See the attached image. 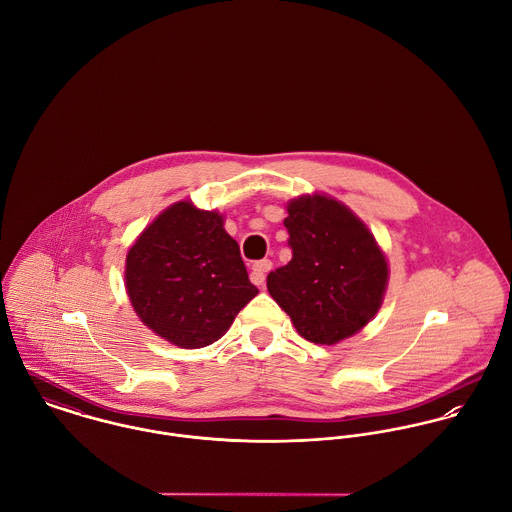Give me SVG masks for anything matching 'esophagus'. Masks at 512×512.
Masks as SVG:
<instances>
[{
  "label": "esophagus",
  "mask_w": 512,
  "mask_h": 512,
  "mask_svg": "<svg viewBox=\"0 0 512 512\" xmlns=\"http://www.w3.org/2000/svg\"><path fill=\"white\" fill-rule=\"evenodd\" d=\"M272 270V262L270 260H260L252 266V272H250V280L252 284L256 286H262L264 280H266V274Z\"/></svg>",
  "instance_id": "34e87169"
}]
</instances>
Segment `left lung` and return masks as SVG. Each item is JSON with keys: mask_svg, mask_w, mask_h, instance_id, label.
<instances>
[{"mask_svg": "<svg viewBox=\"0 0 512 512\" xmlns=\"http://www.w3.org/2000/svg\"><path fill=\"white\" fill-rule=\"evenodd\" d=\"M292 260L268 274V292L297 333L335 345L376 315L388 286V264L372 232L341 201L303 195L288 203Z\"/></svg>", "mask_w": 512, "mask_h": 512, "instance_id": "obj_1", "label": "left lung"}]
</instances>
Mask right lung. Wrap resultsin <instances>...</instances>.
<instances>
[{
  "mask_svg": "<svg viewBox=\"0 0 512 512\" xmlns=\"http://www.w3.org/2000/svg\"><path fill=\"white\" fill-rule=\"evenodd\" d=\"M126 292L142 323L183 349L207 347L258 293L215 211L165 209L126 256Z\"/></svg>",
  "mask_w": 512,
  "mask_h": 512,
  "instance_id": "add662e5",
  "label": "right lung"
}]
</instances>
